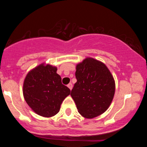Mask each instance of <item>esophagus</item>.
Here are the masks:
<instances>
[{
  "mask_svg": "<svg viewBox=\"0 0 147 147\" xmlns=\"http://www.w3.org/2000/svg\"><path fill=\"white\" fill-rule=\"evenodd\" d=\"M68 87L70 88V90H72V84L71 83H70L69 84H68Z\"/></svg>",
  "mask_w": 147,
  "mask_h": 147,
  "instance_id": "esophagus-1",
  "label": "esophagus"
}]
</instances>
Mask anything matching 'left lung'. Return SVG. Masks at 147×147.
Instances as JSON below:
<instances>
[{
	"instance_id": "1",
	"label": "left lung",
	"mask_w": 147,
	"mask_h": 147,
	"mask_svg": "<svg viewBox=\"0 0 147 147\" xmlns=\"http://www.w3.org/2000/svg\"><path fill=\"white\" fill-rule=\"evenodd\" d=\"M77 82L71 90L78 112L86 118H93L107 110L113 99L115 85L104 63L86 58L76 67Z\"/></svg>"
}]
</instances>
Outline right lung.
Returning a JSON list of instances; mask_svg holds the SVG:
<instances>
[{
  "instance_id": "1",
  "label": "right lung",
  "mask_w": 147,
  "mask_h": 147,
  "mask_svg": "<svg viewBox=\"0 0 147 147\" xmlns=\"http://www.w3.org/2000/svg\"><path fill=\"white\" fill-rule=\"evenodd\" d=\"M57 68L41 64L29 72L23 83V96L36 113L52 117L58 113L63 99L70 90L61 83Z\"/></svg>"
}]
</instances>
